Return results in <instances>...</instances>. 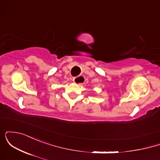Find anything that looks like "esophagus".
Instances as JSON below:
<instances>
[{
	"label": "esophagus",
	"instance_id": "1",
	"mask_svg": "<svg viewBox=\"0 0 160 160\" xmlns=\"http://www.w3.org/2000/svg\"><path fill=\"white\" fill-rule=\"evenodd\" d=\"M84 81H85V78H84L83 76H78L73 79V82H74V83L78 84L79 86L82 85L84 82Z\"/></svg>",
	"mask_w": 160,
	"mask_h": 160
}]
</instances>
